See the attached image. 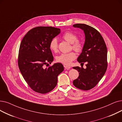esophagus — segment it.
Listing matches in <instances>:
<instances>
[{
	"mask_svg": "<svg viewBox=\"0 0 122 122\" xmlns=\"http://www.w3.org/2000/svg\"><path fill=\"white\" fill-rule=\"evenodd\" d=\"M64 68L65 70H69L71 68V67L68 66H64Z\"/></svg>",
	"mask_w": 122,
	"mask_h": 122,
	"instance_id": "esophagus-1",
	"label": "esophagus"
}]
</instances>
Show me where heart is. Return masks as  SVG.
Here are the masks:
<instances>
[{
	"instance_id": "b5f03b06",
	"label": "heart",
	"mask_w": 122,
	"mask_h": 122,
	"mask_svg": "<svg viewBox=\"0 0 122 122\" xmlns=\"http://www.w3.org/2000/svg\"><path fill=\"white\" fill-rule=\"evenodd\" d=\"M63 38L66 41L72 44L73 49L77 52H81L83 48L82 42L77 40L78 36L76 34L71 32H67L63 35ZM49 47L51 50L54 52H57L58 50V42L56 38H54L50 41ZM76 55L75 52H71L68 53H62L56 57V61L63 64L69 65L75 59Z\"/></svg>"
}]
</instances>
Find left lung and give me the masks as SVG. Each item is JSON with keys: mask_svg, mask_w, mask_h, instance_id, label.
<instances>
[{"mask_svg": "<svg viewBox=\"0 0 122 122\" xmlns=\"http://www.w3.org/2000/svg\"><path fill=\"white\" fill-rule=\"evenodd\" d=\"M74 27L79 28L84 32L85 40L81 53L77 61L86 68L73 67L79 72V77L73 83L76 88L89 90L94 88L102 78L107 68V49L101 35L94 28L85 24H76Z\"/></svg>", "mask_w": 122, "mask_h": 122, "instance_id": "obj_1", "label": "left lung"}]
</instances>
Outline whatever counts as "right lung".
Listing matches in <instances>:
<instances>
[{
  "instance_id": "right-lung-1",
  "label": "right lung",
  "mask_w": 122,
  "mask_h": 122,
  "mask_svg": "<svg viewBox=\"0 0 122 122\" xmlns=\"http://www.w3.org/2000/svg\"><path fill=\"white\" fill-rule=\"evenodd\" d=\"M60 29L48 26L37 27L29 30L20 43L18 64L25 81L34 91L48 93L57 84L58 76L64 70L61 63L47 64L53 61L50 42L60 33Z\"/></svg>"
}]
</instances>
